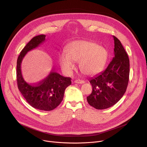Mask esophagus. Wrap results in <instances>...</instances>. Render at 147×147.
Instances as JSON below:
<instances>
[{
  "instance_id": "34e87169",
  "label": "esophagus",
  "mask_w": 147,
  "mask_h": 147,
  "mask_svg": "<svg viewBox=\"0 0 147 147\" xmlns=\"http://www.w3.org/2000/svg\"><path fill=\"white\" fill-rule=\"evenodd\" d=\"M74 82L77 83V84H83V83L85 82V81L84 80H81L78 79V80H76L74 81Z\"/></svg>"
}]
</instances>
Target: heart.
Listing matches in <instances>:
<instances>
[{"mask_svg": "<svg viewBox=\"0 0 147 147\" xmlns=\"http://www.w3.org/2000/svg\"><path fill=\"white\" fill-rule=\"evenodd\" d=\"M64 52L59 56L60 65L66 73H71L75 68V63L82 73L88 76L100 72L105 66L108 58L107 50L92 41L76 40L65 48Z\"/></svg>", "mask_w": 147, "mask_h": 147, "instance_id": "obj_1", "label": "heart"}]
</instances>
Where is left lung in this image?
<instances>
[{
	"label": "left lung",
	"instance_id": "obj_1",
	"mask_svg": "<svg viewBox=\"0 0 147 147\" xmlns=\"http://www.w3.org/2000/svg\"><path fill=\"white\" fill-rule=\"evenodd\" d=\"M115 57L106 70L92 78V93L88 103L96 109L109 108L116 104L126 91L130 73V61L120 41L113 36Z\"/></svg>",
	"mask_w": 147,
	"mask_h": 147
}]
</instances>
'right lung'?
<instances>
[{"mask_svg": "<svg viewBox=\"0 0 147 147\" xmlns=\"http://www.w3.org/2000/svg\"><path fill=\"white\" fill-rule=\"evenodd\" d=\"M45 37V35L34 36L20 52L17 61V82L19 91L31 107L49 111L55 109L62 101L66 88L71 84V78L52 71L42 81L30 84L23 78L21 71V64L26 53L42 44Z\"/></svg>", "mask_w": 147, "mask_h": 147, "instance_id": "1", "label": "right lung"}]
</instances>
